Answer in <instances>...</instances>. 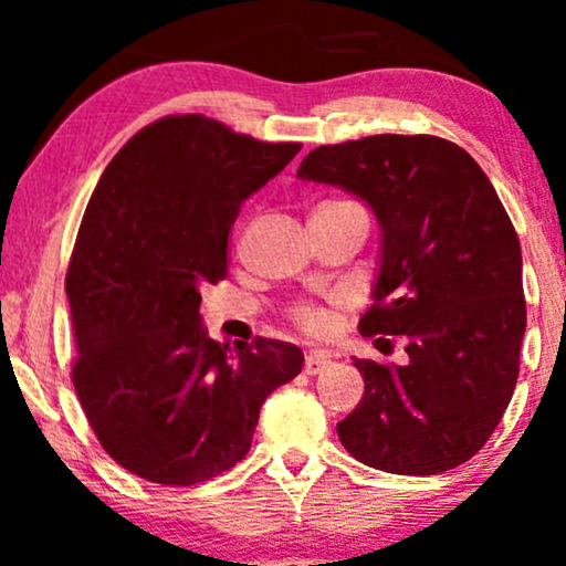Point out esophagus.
Wrapping results in <instances>:
<instances>
[{"label": "esophagus", "instance_id": "esophagus-1", "mask_svg": "<svg viewBox=\"0 0 566 566\" xmlns=\"http://www.w3.org/2000/svg\"><path fill=\"white\" fill-rule=\"evenodd\" d=\"M329 365V359L319 350H311V354H305V361H303V373L305 375H319L324 367Z\"/></svg>", "mask_w": 566, "mask_h": 566}]
</instances>
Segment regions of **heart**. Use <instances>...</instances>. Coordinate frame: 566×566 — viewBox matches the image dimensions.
Wrapping results in <instances>:
<instances>
[{
    "instance_id": "b5f03b06",
    "label": "heart",
    "mask_w": 566,
    "mask_h": 566,
    "mask_svg": "<svg viewBox=\"0 0 566 566\" xmlns=\"http://www.w3.org/2000/svg\"><path fill=\"white\" fill-rule=\"evenodd\" d=\"M295 322L301 324L308 333H322L327 327V314L322 308H314V305H297L295 308Z\"/></svg>"
}]
</instances>
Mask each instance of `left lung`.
<instances>
[{"label": "left lung", "mask_w": 566, "mask_h": 566, "mask_svg": "<svg viewBox=\"0 0 566 566\" xmlns=\"http://www.w3.org/2000/svg\"><path fill=\"white\" fill-rule=\"evenodd\" d=\"M297 178L337 186L378 218L373 305L359 333L407 340V361L354 359L365 396L337 423L369 469L433 476L473 458L509 407L527 329L522 247L495 188L433 135L319 146Z\"/></svg>", "instance_id": "left-lung-1"}]
</instances>
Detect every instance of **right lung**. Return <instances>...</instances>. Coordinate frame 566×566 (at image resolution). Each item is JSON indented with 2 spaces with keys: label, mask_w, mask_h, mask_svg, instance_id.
I'll list each match as a JSON object with an SVG mask.
<instances>
[{
  "label": "right lung",
  "mask_w": 566,
  "mask_h": 566,
  "mask_svg": "<svg viewBox=\"0 0 566 566\" xmlns=\"http://www.w3.org/2000/svg\"><path fill=\"white\" fill-rule=\"evenodd\" d=\"M301 143H261L199 114L143 127L97 180L71 255L74 388L122 469L188 486L250 452L274 388L303 369L292 343L229 348L201 324L229 231Z\"/></svg>",
  "instance_id": "add662e5"
}]
</instances>
